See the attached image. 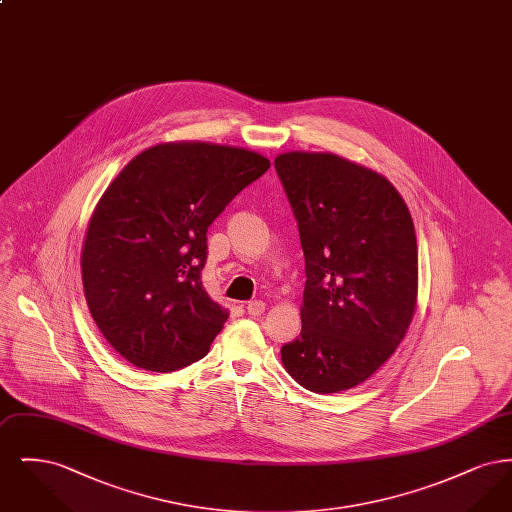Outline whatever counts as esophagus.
Here are the masks:
<instances>
[{"mask_svg":"<svg viewBox=\"0 0 512 512\" xmlns=\"http://www.w3.org/2000/svg\"><path fill=\"white\" fill-rule=\"evenodd\" d=\"M245 311H247V315H251V317H259V315L265 313V303H263L261 299L249 301V303L245 305Z\"/></svg>","mask_w":512,"mask_h":512,"instance_id":"esophagus-1","label":"esophagus"}]
</instances>
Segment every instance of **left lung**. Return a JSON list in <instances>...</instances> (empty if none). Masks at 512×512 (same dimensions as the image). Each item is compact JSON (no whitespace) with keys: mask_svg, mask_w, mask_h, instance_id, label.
I'll return each mask as SVG.
<instances>
[{"mask_svg":"<svg viewBox=\"0 0 512 512\" xmlns=\"http://www.w3.org/2000/svg\"><path fill=\"white\" fill-rule=\"evenodd\" d=\"M305 255L301 334L282 347L293 380L315 393L363 384L405 338L416 309L411 213L390 180L334 153L274 159Z\"/></svg>","mask_w":512,"mask_h":512,"instance_id":"left-lung-1","label":"left lung"}]
</instances>
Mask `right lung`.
Returning <instances> with one entry per match:
<instances>
[{
	"instance_id": "obj_1",
	"label": "right lung",
	"mask_w": 512,
	"mask_h": 512,
	"mask_svg": "<svg viewBox=\"0 0 512 512\" xmlns=\"http://www.w3.org/2000/svg\"><path fill=\"white\" fill-rule=\"evenodd\" d=\"M268 167L242 147L159 144L101 195L82 247V282L101 334L128 363L172 372L209 353L228 311L201 282L207 228Z\"/></svg>"
}]
</instances>
